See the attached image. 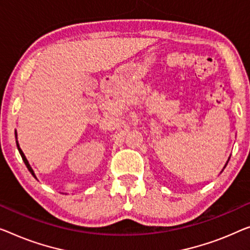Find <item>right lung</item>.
Returning <instances> with one entry per match:
<instances>
[{
	"label": "right lung",
	"instance_id": "right-lung-1",
	"mask_svg": "<svg viewBox=\"0 0 250 250\" xmlns=\"http://www.w3.org/2000/svg\"><path fill=\"white\" fill-rule=\"evenodd\" d=\"M16 136H17V133H16ZM17 147H18V150H19V152H20V155H21V157H22V159H23V162H24V164H25V166H27V168L29 169V172L31 173L32 175H33V177H36V175H35V173H33V170H32V168H31V166H30V164H29V162L27 161V158H25V156H24V154H23V151L21 150V148H20V146H19V144H18V141H17Z\"/></svg>",
	"mask_w": 250,
	"mask_h": 250
}]
</instances>
